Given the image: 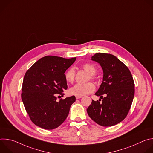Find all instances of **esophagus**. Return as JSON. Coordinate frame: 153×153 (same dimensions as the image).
Here are the masks:
<instances>
[{
	"instance_id": "1",
	"label": "esophagus",
	"mask_w": 153,
	"mask_h": 153,
	"mask_svg": "<svg viewBox=\"0 0 153 153\" xmlns=\"http://www.w3.org/2000/svg\"><path fill=\"white\" fill-rule=\"evenodd\" d=\"M82 96H76V99H80L81 97H82Z\"/></svg>"
}]
</instances>
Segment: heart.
<instances>
[{
	"instance_id": "1",
	"label": "heart",
	"mask_w": 153,
	"mask_h": 153,
	"mask_svg": "<svg viewBox=\"0 0 153 153\" xmlns=\"http://www.w3.org/2000/svg\"><path fill=\"white\" fill-rule=\"evenodd\" d=\"M83 69L90 74V77L91 79L94 80L96 77H94V74L97 71L96 67L95 65L90 63H86L82 65ZM65 79L70 83H73L75 79V71L73 68H70L65 74ZM95 90V86L91 82H88L83 84L78 83L75 85L74 86L70 89V92L71 94L75 96H82L86 94H89L92 93Z\"/></svg>"
}]
</instances>
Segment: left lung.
<instances>
[{"label":"left lung","mask_w":153,"mask_h":153,"mask_svg":"<svg viewBox=\"0 0 153 153\" xmlns=\"http://www.w3.org/2000/svg\"><path fill=\"white\" fill-rule=\"evenodd\" d=\"M91 60L100 64L103 76L95 93L100 99L93 100L86 111L97 124L111 126L122 122L129 111L134 96L133 78L126 65L112 54L98 53Z\"/></svg>","instance_id":"8db88e82"}]
</instances>
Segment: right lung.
I'll list each match as a JSON object with an SVG mask.
<instances>
[{"label": "right lung", "instance_id": "add662e5", "mask_svg": "<svg viewBox=\"0 0 153 153\" xmlns=\"http://www.w3.org/2000/svg\"><path fill=\"white\" fill-rule=\"evenodd\" d=\"M76 59L45 56L26 72L21 97L31 120L36 125L53 129L67 119L76 97L73 96L57 100V96H62L63 91L67 89L65 72Z\"/></svg>", "mask_w": 153, "mask_h": 153}]
</instances>
